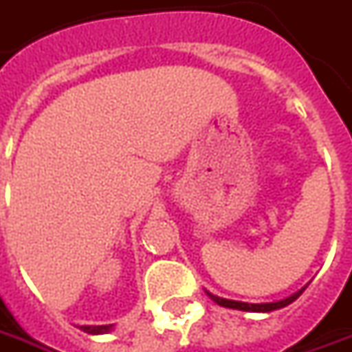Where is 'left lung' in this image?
Listing matches in <instances>:
<instances>
[{"mask_svg":"<svg viewBox=\"0 0 352 352\" xmlns=\"http://www.w3.org/2000/svg\"><path fill=\"white\" fill-rule=\"evenodd\" d=\"M302 291H305V289L296 291L295 295H291L289 298L277 300V302H264V305H248V302H236V300H227V298H219V296L210 295V293H208V295L212 296V298L216 300L219 307L235 308V310H246V312H272V310H277V308H283V307H287V305H291L293 300H296L298 296L302 295Z\"/></svg>","mask_w":352,"mask_h":352,"instance_id":"obj_1","label":"left lung"}]
</instances>
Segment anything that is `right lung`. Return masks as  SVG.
I'll return each mask as SVG.
<instances>
[{
    "mask_svg": "<svg viewBox=\"0 0 352 352\" xmlns=\"http://www.w3.org/2000/svg\"><path fill=\"white\" fill-rule=\"evenodd\" d=\"M111 326H82V331L86 333H107Z\"/></svg>",
    "mask_w": 352,
    "mask_h": 352,
    "instance_id": "obj_1",
    "label": "right lung"
}]
</instances>
